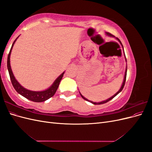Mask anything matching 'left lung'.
<instances>
[{"label":"left lung","mask_w":152,"mask_h":152,"mask_svg":"<svg viewBox=\"0 0 152 152\" xmlns=\"http://www.w3.org/2000/svg\"><path fill=\"white\" fill-rule=\"evenodd\" d=\"M107 34L108 35H109V36H111V37H115L114 35H113L112 34H111L110 33H109V32H107ZM119 42H120V43L122 44V42H121V40H119L118 38H116ZM122 47H123V45H122ZM126 60L127 61V59H126ZM127 68H126V72H125V76H124V82H123V84H122V87H121V89H120V90H119L117 93L115 94H114L112 97H111L110 98H109V99H107L106 101H104V102H100V103H94V102H91V101H89L88 99H86V98H85L83 96H82L80 93V96H82V98H83L84 99H85V100H86V101H87V102H91V103H92L93 104H104V103H107V102H108L109 101H110L111 99H112L114 97H115V96L120 93V92H121L122 91V90L123 89V88H124V86H125V83H126V76H127Z\"/></svg>","instance_id":"8db88e82"}]
</instances>
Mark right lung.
<instances>
[{"label": "right lung", "mask_w": 152, "mask_h": 152, "mask_svg": "<svg viewBox=\"0 0 152 152\" xmlns=\"http://www.w3.org/2000/svg\"><path fill=\"white\" fill-rule=\"evenodd\" d=\"M18 37L15 39V41H14L10 51V53H9L8 56H7V69L9 71V73H10L11 83L14 87V88H15V89L18 92V93L20 94H21V96H23V97L26 98V99H28L32 101V102H44V101L53 97V96L54 95V94L56 93V92L58 88L59 84V83H60V81L61 80L63 74L65 72H63L61 75H59V77L58 78V79L54 81L53 84L50 86L49 89H48L45 91H40V92L31 91H29L28 89H26L25 88H24V87H23L15 79V77H14V75H13V73L12 72L11 66H10V55H11V50H12V46L14 45V44H15V41L16 40Z\"/></svg>", "instance_id": "add662e5"}]
</instances>
